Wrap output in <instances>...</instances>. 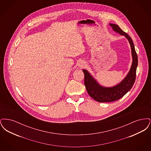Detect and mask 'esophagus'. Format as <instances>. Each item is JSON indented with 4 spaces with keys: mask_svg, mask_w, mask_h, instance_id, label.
Wrapping results in <instances>:
<instances>
[{
    "mask_svg": "<svg viewBox=\"0 0 151 151\" xmlns=\"http://www.w3.org/2000/svg\"><path fill=\"white\" fill-rule=\"evenodd\" d=\"M78 65L80 68H83L86 66V63L84 61H80L78 64Z\"/></svg>",
    "mask_w": 151,
    "mask_h": 151,
    "instance_id": "esophagus-1",
    "label": "esophagus"
}]
</instances>
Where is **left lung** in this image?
Wrapping results in <instances>:
<instances>
[{"label": "left lung", "instance_id": "8db88e82", "mask_svg": "<svg viewBox=\"0 0 151 151\" xmlns=\"http://www.w3.org/2000/svg\"><path fill=\"white\" fill-rule=\"evenodd\" d=\"M110 25L116 32L125 36L128 40L131 48L132 63L126 77L119 84L110 88L101 86L86 70H83L84 73V84L88 93L99 102H109L119 100L131 89L136 79L138 60L133 41L129 35L123 32L118 25L110 24Z\"/></svg>", "mask_w": 151, "mask_h": 151}]
</instances>
